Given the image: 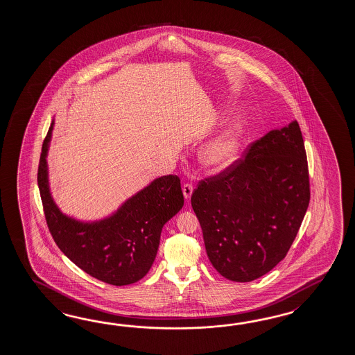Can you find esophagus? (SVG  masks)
<instances>
[{"label":"esophagus","instance_id":"1","mask_svg":"<svg viewBox=\"0 0 355 355\" xmlns=\"http://www.w3.org/2000/svg\"><path fill=\"white\" fill-rule=\"evenodd\" d=\"M182 194H184L185 200H189V199L191 198V194H193V187H191L190 184H185V185L182 187Z\"/></svg>","mask_w":355,"mask_h":355}]
</instances>
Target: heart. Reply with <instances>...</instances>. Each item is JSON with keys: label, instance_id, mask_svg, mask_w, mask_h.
<instances>
[{"label": "heart", "instance_id": "obj_1", "mask_svg": "<svg viewBox=\"0 0 355 355\" xmlns=\"http://www.w3.org/2000/svg\"><path fill=\"white\" fill-rule=\"evenodd\" d=\"M248 125V118L239 114L204 144L199 152V161L205 171L222 174L234 166L240 157Z\"/></svg>", "mask_w": 355, "mask_h": 355}]
</instances>
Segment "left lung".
<instances>
[{
	"label": "left lung",
	"instance_id": "left-lung-1",
	"mask_svg": "<svg viewBox=\"0 0 355 355\" xmlns=\"http://www.w3.org/2000/svg\"><path fill=\"white\" fill-rule=\"evenodd\" d=\"M309 203L307 157L297 121L272 129L245 159L204 180L191 196L214 269L251 282L287 255Z\"/></svg>",
	"mask_w": 355,
	"mask_h": 355
}]
</instances>
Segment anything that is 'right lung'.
<instances>
[{
  "instance_id": "add662e5",
  "label": "right lung",
  "mask_w": 355,
  "mask_h": 355,
  "mask_svg": "<svg viewBox=\"0 0 355 355\" xmlns=\"http://www.w3.org/2000/svg\"><path fill=\"white\" fill-rule=\"evenodd\" d=\"M54 119L42 147L38 185L46 225L60 251L83 272L112 286L142 279L157 255L161 231L184 205L180 179L161 176L128 198L104 218L67 216L54 202L46 156Z\"/></svg>"
}]
</instances>
